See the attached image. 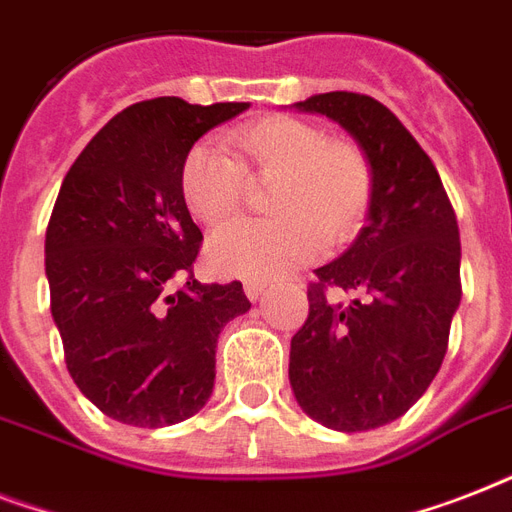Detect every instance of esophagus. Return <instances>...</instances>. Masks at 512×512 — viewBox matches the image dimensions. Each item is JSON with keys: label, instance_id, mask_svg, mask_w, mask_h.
Returning <instances> with one entry per match:
<instances>
[{"label": "esophagus", "instance_id": "obj_1", "mask_svg": "<svg viewBox=\"0 0 512 512\" xmlns=\"http://www.w3.org/2000/svg\"><path fill=\"white\" fill-rule=\"evenodd\" d=\"M244 292H247L249 300L255 303V300H260V297L265 295V284L257 279H249V281H244Z\"/></svg>", "mask_w": 512, "mask_h": 512}]
</instances>
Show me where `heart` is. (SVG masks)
<instances>
[{
    "instance_id": "obj_1",
    "label": "heart",
    "mask_w": 512,
    "mask_h": 512,
    "mask_svg": "<svg viewBox=\"0 0 512 512\" xmlns=\"http://www.w3.org/2000/svg\"><path fill=\"white\" fill-rule=\"evenodd\" d=\"M236 159L193 146L180 170L191 215L220 225L244 204L249 180L271 183L268 220H236L209 239V265L225 276L276 279L319 255L321 244L356 233L372 199V167L356 143L316 124L271 114L228 135Z\"/></svg>"
}]
</instances>
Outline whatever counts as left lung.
Here are the masks:
<instances>
[{
	"label": "left lung",
	"mask_w": 512,
	"mask_h": 512,
	"mask_svg": "<svg viewBox=\"0 0 512 512\" xmlns=\"http://www.w3.org/2000/svg\"><path fill=\"white\" fill-rule=\"evenodd\" d=\"M356 140L372 167L366 225L316 268L292 337L289 385L311 420L358 433L398 420L441 369L460 308V228L430 156L380 100L324 92L295 103ZM327 286L356 291L335 304Z\"/></svg>",
	"instance_id": "obj_1"
}]
</instances>
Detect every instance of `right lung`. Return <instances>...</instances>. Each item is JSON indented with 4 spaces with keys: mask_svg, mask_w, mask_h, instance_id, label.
<instances>
[{
    "mask_svg": "<svg viewBox=\"0 0 512 512\" xmlns=\"http://www.w3.org/2000/svg\"><path fill=\"white\" fill-rule=\"evenodd\" d=\"M247 108L135 103L60 185L44 239L52 319L76 388L111 420L164 428L193 417L212 396L217 337L252 305L241 281L193 279L201 231L180 191L193 143Z\"/></svg>",
    "mask_w": 512,
    "mask_h": 512,
    "instance_id": "right-lung-1",
    "label": "right lung"
}]
</instances>
